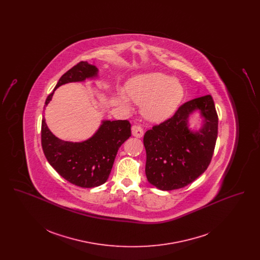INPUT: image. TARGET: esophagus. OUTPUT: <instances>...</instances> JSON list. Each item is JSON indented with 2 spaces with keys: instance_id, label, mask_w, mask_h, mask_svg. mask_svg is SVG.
Wrapping results in <instances>:
<instances>
[{
  "instance_id": "obj_1",
  "label": "esophagus",
  "mask_w": 260,
  "mask_h": 260,
  "mask_svg": "<svg viewBox=\"0 0 260 260\" xmlns=\"http://www.w3.org/2000/svg\"><path fill=\"white\" fill-rule=\"evenodd\" d=\"M132 134H133V136L139 138V137L143 136L144 132H143V128L139 124H134L132 126Z\"/></svg>"
}]
</instances>
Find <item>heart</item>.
Masks as SVG:
<instances>
[{
    "instance_id": "b5f03b06",
    "label": "heart",
    "mask_w": 260,
    "mask_h": 260,
    "mask_svg": "<svg viewBox=\"0 0 260 260\" xmlns=\"http://www.w3.org/2000/svg\"><path fill=\"white\" fill-rule=\"evenodd\" d=\"M129 98L141 104L142 115L151 122H162L171 117L183 98L181 83L168 75L154 72L134 78L127 85ZM122 100L127 105V100Z\"/></svg>"
}]
</instances>
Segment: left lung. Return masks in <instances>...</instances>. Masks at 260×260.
I'll use <instances>...</instances> for the list:
<instances>
[{
  "label": "left lung",
  "mask_w": 260,
  "mask_h": 260,
  "mask_svg": "<svg viewBox=\"0 0 260 260\" xmlns=\"http://www.w3.org/2000/svg\"><path fill=\"white\" fill-rule=\"evenodd\" d=\"M196 110L204 118V124L198 132H192L187 119ZM217 131L218 117L210 94L187 101L172 118L154 125L143 138L149 182L166 191L192 183L210 164Z\"/></svg>",
  "instance_id": "left-lung-1"
}]
</instances>
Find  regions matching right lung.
I'll use <instances>...</instances> for the list:
<instances>
[{
	"label": "right lung",
	"instance_id": "add662e5",
	"mask_svg": "<svg viewBox=\"0 0 260 260\" xmlns=\"http://www.w3.org/2000/svg\"><path fill=\"white\" fill-rule=\"evenodd\" d=\"M99 69L87 61L79 62L61 76L53 91L46 99L49 104L54 90L64 84L84 82L98 76ZM132 136L127 120L103 121L98 132L83 142L62 141L52 135L42 120L41 139L44 154L50 166L64 179L83 188H92L106 182L121 145Z\"/></svg>",
	"mask_w": 260,
	"mask_h": 260
}]
</instances>
